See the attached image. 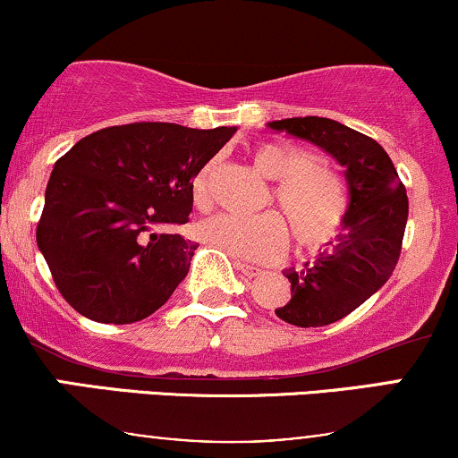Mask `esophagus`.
<instances>
[{
  "instance_id": "1",
  "label": "esophagus",
  "mask_w": 458,
  "mask_h": 458,
  "mask_svg": "<svg viewBox=\"0 0 458 458\" xmlns=\"http://www.w3.org/2000/svg\"><path fill=\"white\" fill-rule=\"evenodd\" d=\"M234 269L241 271V273H243V276H247V277H256V276H260V273H262L260 267L247 265V262H241V260H234Z\"/></svg>"
}]
</instances>
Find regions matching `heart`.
I'll return each mask as SVG.
<instances>
[{"instance_id": "1", "label": "heart", "mask_w": 458, "mask_h": 458, "mask_svg": "<svg viewBox=\"0 0 458 458\" xmlns=\"http://www.w3.org/2000/svg\"><path fill=\"white\" fill-rule=\"evenodd\" d=\"M251 161L262 176L273 181V199L301 250H318L338 234L346 215V189L334 167L308 159L299 146L286 141H262L251 148ZM215 163L208 161L191 181V199L198 211L211 207V178ZM199 239L225 254L247 260H267L282 251L286 230L273 213L217 215L198 225Z\"/></svg>"}]
</instances>
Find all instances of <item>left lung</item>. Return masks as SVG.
Returning <instances> with one entry per match:
<instances>
[{
    "label": "left lung",
    "mask_w": 458,
    "mask_h": 458,
    "mask_svg": "<svg viewBox=\"0 0 458 458\" xmlns=\"http://www.w3.org/2000/svg\"><path fill=\"white\" fill-rule=\"evenodd\" d=\"M306 140L344 167L349 207L340 233L301 269H284L291 299L276 314L297 327H323L360 308L390 280L407 225V189L375 140L329 118L306 115L267 123Z\"/></svg>",
    "instance_id": "obj_1"
}]
</instances>
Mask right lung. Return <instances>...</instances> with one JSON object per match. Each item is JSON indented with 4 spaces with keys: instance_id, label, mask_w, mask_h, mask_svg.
<instances>
[{
    "instance_id": "add662e5",
    "label": "right lung",
    "mask_w": 458,
    "mask_h": 458,
    "mask_svg": "<svg viewBox=\"0 0 458 458\" xmlns=\"http://www.w3.org/2000/svg\"><path fill=\"white\" fill-rule=\"evenodd\" d=\"M234 127H107L55 161L36 243L62 297L97 323L157 312L185 280L198 243L163 233L187 224L191 181Z\"/></svg>"
}]
</instances>
